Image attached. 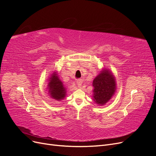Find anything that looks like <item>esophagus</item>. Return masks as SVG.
Returning a JSON list of instances; mask_svg holds the SVG:
<instances>
[{"instance_id":"34e87169","label":"esophagus","mask_w":156,"mask_h":156,"mask_svg":"<svg viewBox=\"0 0 156 156\" xmlns=\"http://www.w3.org/2000/svg\"><path fill=\"white\" fill-rule=\"evenodd\" d=\"M82 83H83V81L82 79H79L77 80V87L79 88H81V85H82Z\"/></svg>"}]
</instances>
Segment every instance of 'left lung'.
<instances>
[{"label": "left lung", "instance_id": "1", "mask_svg": "<svg viewBox=\"0 0 156 156\" xmlns=\"http://www.w3.org/2000/svg\"><path fill=\"white\" fill-rule=\"evenodd\" d=\"M93 100L102 106L109 101L114 95L116 84V79L110 70L103 69L92 83Z\"/></svg>", "mask_w": 156, "mask_h": 156}]
</instances>
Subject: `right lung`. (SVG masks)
<instances>
[{"instance_id": "obj_1", "label": "right lung", "mask_w": 156, "mask_h": 156, "mask_svg": "<svg viewBox=\"0 0 156 156\" xmlns=\"http://www.w3.org/2000/svg\"><path fill=\"white\" fill-rule=\"evenodd\" d=\"M48 90L50 96L57 101H60L66 96V89L62 82L59 79L58 74L55 72L49 79Z\"/></svg>"}]
</instances>
